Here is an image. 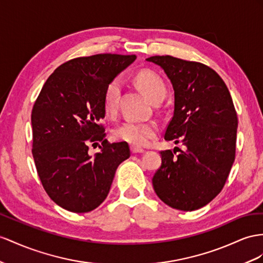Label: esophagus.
I'll return each instance as SVG.
<instances>
[{
  "label": "esophagus",
  "instance_id": "obj_1",
  "mask_svg": "<svg viewBox=\"0 0 263 263\" xmlns=\"http://www.w3.org/2000/svg\"><path fill=\"white\" fill-rule=\"evenodd\" d=\"M131 152H132L133 154H136V153H143V152H144V150L142 149V147H139V146H134V145H132V146H131Z\"/></svg>",
  "mask_w": 263,
  "mask_h": 263
}]
</instances>
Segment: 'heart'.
<instances>
[{
	"mask_svg": "<svg viewBox=\"0 0 263 263\" xmlns=\"http://www.w3.org/2000/svg\"><path fill=\"white\" fill-rule=\"evenodd\" d=\"M136 83L144 96L152 102L165 96V84L157 73L150 70H142L136 76ZM121 90L119 79H114L107 84L103 97V109L107 116H112L118 109V99ZM159 127L156 122H137L127 120L114 129L113 136L116 139L130 143L134 146H143L149 141L157 137Z\"/></svg>",
	"mask_w": 263,
	"mask_h": 263,
	"instance_id": "b5f03b06",
	"label": "heart"
}]
</instances>
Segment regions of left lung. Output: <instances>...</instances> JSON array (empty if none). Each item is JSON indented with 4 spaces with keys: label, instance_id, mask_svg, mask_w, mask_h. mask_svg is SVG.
Returning a JSON list of instances; mask_svg holds the SVG:
<instances>
[{
    "label": "left lung",
    "instance_id": "obj_1",
    "mask_svg": "<svg viewBox=\"0 0 263 263\" xmlns=\"http://www.w3.org/2000/svg\"><path fill=\"white\" fill-rule=\"evenodd\" d=\"M146 61L160 65L174 90V111L164 139L184 151H161L152 184L165 204L182 211L204 206L223 189L235 159L238 116L224 81L208 65L171 55Z\"/></svg>",
    "mask_w": 263,
    "mask_h": 263
}]
</instances>
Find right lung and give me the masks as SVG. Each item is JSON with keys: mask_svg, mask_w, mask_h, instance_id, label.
I'll list each match as a JSON object with an SVG mask.
<instances>
[{"mask_svg": "<svg viewBox=\"0 0 263 263\" xmlns=\"http://www.w3.org/2000/svg\"><path fill=\"white\" fill-rule=\"evenodd\" d=\"M137 57L101 53L69 60L46 80L32 109V154L39 178L58 205L90 212L107 197L120 163L130 157L126 142L110 143L105 117L107 84ZM100 140L91 157L88 144Z\"/></svg>", "mask_w": 263, "mask_h": 263, "instance_id": "add662e5", "label": "right lung"}]
</instances>
